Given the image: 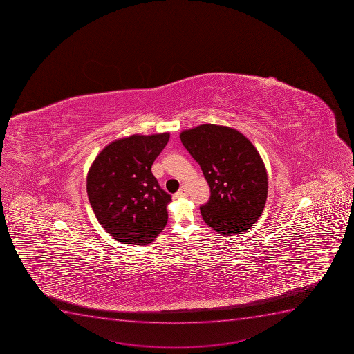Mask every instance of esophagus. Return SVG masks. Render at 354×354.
Returning a JSON list of instances; mask_svg holds the SVG:
<instances>
[{
    "instance_id": "1",
    "label": "esophagus",
    "mask_w": 354,
    "mask_h": 354,
    "mask_svg": "<svg viewBox=\"0 0 354 354\" xmlns=\"http://www.w3.org/2000/svg\"><path fill=\"white\" fill-rule=\"evenodd\" d=\"M175 196L176 197H186L188 196V188H187V186H183L181 188H180L178 192H176V194H175Z\"/></svg>"
}]
</instances>
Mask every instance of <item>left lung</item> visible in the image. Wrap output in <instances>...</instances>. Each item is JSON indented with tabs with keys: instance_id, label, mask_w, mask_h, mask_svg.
<instances>
[{
	"instance_id": "obj_1",
	"label": "left lung",
	"mask_w": 354,
	"mask_h": 354,
	"mask_svg": "<svg viewBox=\"0 0 354 354\" xmlns=\"http://www.w3.org/2000/svg\"><path fill=\"white\" fill-rule=\"evenodd\" d=\"M180 138L210 187V200L200 207L207 226L221 235L252 227L268 197L266 166L252 142L238 130L216 124L183 130Z\"/></svg>"
}]
</instances>
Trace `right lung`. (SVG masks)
I'll use <instances>...</instances> for the list:
<instances>
[{
  "mask_svg": "<svg viewBox=\"0 0 354 354\" xmlns=\"http://www.w3.org/2000/svg\"><path fill=\"white\" fill-rule=\"evenodd\" d=\"M168 140V133L120 138L104 147L88 169L92 210L118 241L147 245L167 224L171 197L161 189L151 166Z\"/></svg>",
  "mask_w": 354,
  "mask_h": 354,
  "instance_id": "add662e5",
  "label": "right lung"
}]
</instances>
